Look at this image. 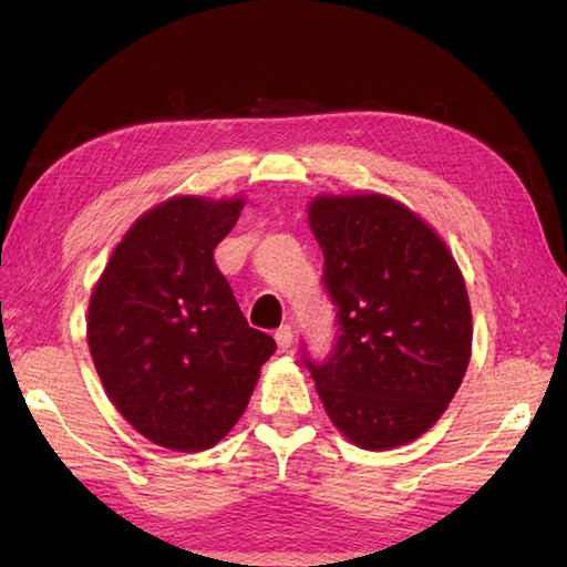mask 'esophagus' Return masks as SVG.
I'll return each instance as SVG.
<instances>
[{"label":"esophagus","mask_w":567,"mask_h":567,"mask_svg":"<svg viewBox=\"0 0 567 567\" xmlns=\"http://www.w3.org/2000/svg\"><path fill=\"white\" fill-rule=\"evenodd\" d=\"M275 340H277V348H280L282 352L290 348V344H292V328H290V324H282L280 330H275Z\"/></svg>","instance_id":"obj_1"}]
</instances>
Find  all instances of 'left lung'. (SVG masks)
<instances>
[{"label":"left lung","instance_id":"8db88e82","mask_svg":"<svg viewBox=\"0 0 567 567\" xmlns=\"http://www.w3.org/2000/svg\"><path fill=\"white\" fill-rule=\"evenodd\" d=\"M310 227L338 307L328 358L305 364L340 433L364 450L420 437L465 378L473 315L465 280L433 229L385 195H320Z\"/></svg>","mask_w":567,"mask_h":567}]
</instances>
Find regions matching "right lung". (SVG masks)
Segmentation results:
<instances>
[{"label": "right lung", "instance_id": "1", "mask_svg": "<svg viewBox=\"0 0 567 567\" xmlns=\"http://www.w3.org/2000/svg\"><path fill=\"white\" fill-rule=\"evenodd\" d=\"M243 205L172 197L150 209L114 247L90 300V352L114 408L179 453L233 430L277 348L249 328L213 260Z\"/></svg>", "mask_w": 567, "mask_h": 567}]
</instances>
